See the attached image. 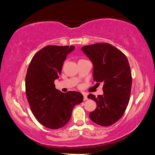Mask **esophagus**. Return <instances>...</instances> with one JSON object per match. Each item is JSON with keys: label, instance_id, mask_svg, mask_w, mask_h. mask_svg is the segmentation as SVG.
I'll return each instance as SVG.
<instances>
[{"label": "esophagus", "instance_id": "1", "mask_svg": "<svg viewBox=\"0 0 155 155\" xmlns=\"http://www.w3.org/2000/svg\"><path fill=\"white\" fill-rule=\"evenodd\" d=\"M88 98H87V95H85V94H83V101H87Z\"/></svg>", "mask_w": 155, "mask_h": 155}]
</instances>
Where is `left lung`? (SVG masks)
Wrapping results in <instances>:
<instances>
[{
	"instance_id": "left-lung-1",
	"label": "left lung",
	"mask_w": 155,
	"mask_h": 155,
	"mask_svg": "<svg viewBox=\"0 0 155 155\" xmlns=\"http://www.w3.org/2000/svg\"><path fill=\"white\" fill-rule=\"evenodd\" d=\"M81 50L92 62L94 81L104 83L103 95L87 96L97 105L89 116L96 124L109 127L121 118L129 102L132 85L129 63L122 52L108 43L85 46Z\"/></svg>"
}]
</instances>
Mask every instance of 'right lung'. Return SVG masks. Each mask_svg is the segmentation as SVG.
Here are the masks:
<instances>
[{
    "mask_svg": "<svg viewBox=\"0 0 155 155\" xmlns=\"http://www.w3.org/2000/svg\"><path fill=\"white\" fill-rule=\"evenodd\" d=\"M75 47L47 46L33 56L25 78L26 95L31 111L38 121L51 129L67 124L75 105L83 102L78 91L63 93L54 81L59 78L68 54Z\"/></svg>",
    "mask_w": 155,
    "mask_h": 155,
    "instance_id": "1",
    "label": "right lung"
}]
</instances>
